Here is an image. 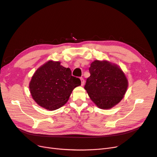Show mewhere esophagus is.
Segmentation results:
<instances>
[{
    "label": "esophagus",
    "mask_w": 157,
    "mask_h": 157,
    "mask_svg": "<svg viewBox=\"0 0 157 157\" xmlns=\"http://www.w3.org/2000/svg\"><path fill=\"white\" fill-rule=\"evenodd\" d=\"M80 79H81V85L82 86H83L84 85V84H85V80H84V79L83 78H81Z\"/></svg>",
    "instance_id": "1"
}]
</instances>
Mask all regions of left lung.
Segmentation results:
<instances>
[{
    "mask_svg": "<svg viewBox=\"0 0 157 157\" xmlns=\"http://www.w3.org/2000/svg\"><path fill=\"white\" fill-rule=\"evenodd\" d=\"M89 71L90 76L86 79L85 89L98 108L111 109L123 99L128 82L118 65L95 60L90 64Z\"/></svg>",
    "mask_w": 157,
    "mask_h": 157,
    "instance_id": "8db88e82",
    "label": "left lung"
}]
</instances>
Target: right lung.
<instances>
[{
    "mask_svg": "<svg viewBox=\"0 0 157 157\" xmlns=\"http://www.w3.org/2000/svg\"><path fill=\"white\" fill-rule=\"evenodd\" d=\"M79 85L80 79L72 76L69 68L63 67L59 61L49 60L33 74L29 89L39 105L54 111L66 104L72 90Z\"/></svg>",
    "mask_w": 157,
    "mask_h": 157,
    "instance_id": "right-lung-1",
    "label": "right lung"
}]
</instances>
